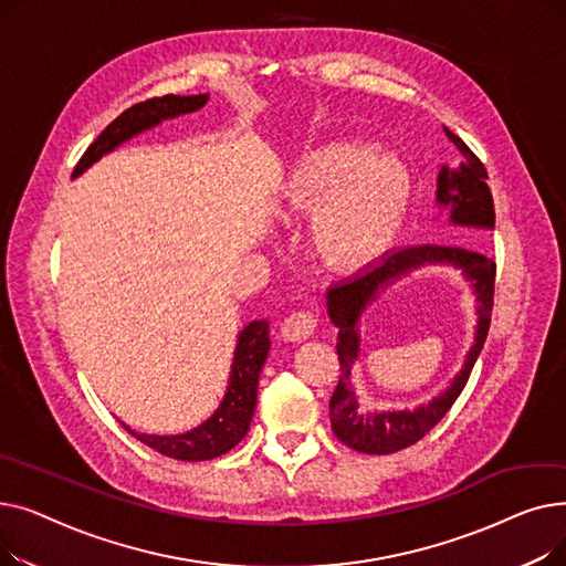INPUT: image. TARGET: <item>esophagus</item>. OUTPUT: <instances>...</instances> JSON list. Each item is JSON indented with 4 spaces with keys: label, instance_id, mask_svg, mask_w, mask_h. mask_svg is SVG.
Here are the masks:
<instances>
[{
    "label": "esophagus",
    "instance_id": "esophagus-1",
    "mask_svg": "<svg viewBox=\"0 0 566 566\" xmlns=\"http://www.w3.org/2000/svg\"><path fill=\"white\" fill-rule=\"evenodd\" d=\"M316 328V314L312 310H295L282 321V337L289 342H303Z\"/></svg>",
    "mask_w": 566,
    "mask_h": 566
}]
</instances>
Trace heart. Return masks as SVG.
I'll list each match as a JSON object with an SVG mask.
<instances>
[{
	"label": "heart",
	"instance_id": "obj_1",
	"mask_svg": "<svg viewBox=\"0 0 566 566\" xmlns=\"http://www.w3.org/2000/svg\"><path fill=\"white\" fill-rule=\"evenodd\" d=\"M286 213L312 218L310 241L331 271H358L388 250L410 201V174L390 154L353 139H328L293 167Z\"/></svg>",
	"mask_w": 566,
	"mask_h": 566
}]
</instances>
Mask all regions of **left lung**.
<instances>
[{"instance_id":"1","label":"left lung","mask_w":566,"mask_h":566,"mask_svg":"<svg viewBox=\"0 0 566 566\" xmlns=\"http://www.w3.org/2000/svg\"><path fill=\"white\" fill-rule=\"evenodd\" d=\"M448 137L461 151L463 163L454 171L450 167H442L438 176V192L436 199L440 206L450 208V218L454 224L463 227H486L493 229L495 224V208L493 197L486 186V167L474 156L468 144L454 135L450 128H444ZM452 262L461 266L464 274L473 282L479 293V335L475 336V346L469 354L467 367L455 379L451 388L431 405L421 407L418 411H400L399 413H365L357 408L354 394L349 385V365L357 357L359 338L357 318L361 310L375 295L395 279L405 274L410 266L422 262ZM493 293H495V261L482 252H474L461 245L448 243H427V245H410L395 250L376 265L367 271L353 275L328 291V314L333 323L339 328L337 335V355H339V382L331 397V424L335 436L348 444V448L358 450L363 454H392L399 450L410 448L412 442L424 438L442 418L444 412L452 408L465 382L470 371L478 363V355L486 342L491 312H493Z\"/></svg>"}]
</instances>
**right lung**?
Segmentation results:
<instances>
[{
    "mask_svg": "<svg viewBox=\"0 0 566 566\" xmlns=\"http://www.w3.org/2000/svg\"><path fill=\"white\" fill-rule=\"evenodd\" d=\"M208 96H160L148 98L144 103H137L128 107L126 112L118 114L114 122L96 137V142L86 148L84 156L73 169V176L82 174L88 165H94L101 156L109 154L114 146L130 139L133 135L158 126L163 118H171L186 112H195L201 105H206ZM271 325L268 321H252L248 328L238 335L233 365L229 376V388L220 403V408L208 418L201 427L178 433V436H146L135 433L139 442L148 444V448L178 461H208L222 457L229 452L233 444L241 442L250 429V420L256 406V385L261 367L268 358V348H271Z\"/></svg>",
    "mask_w": 566,
    "mask_h": 566,
    "instance_id": "add662e5",
    "label": "right lung"
}]
</instances>
